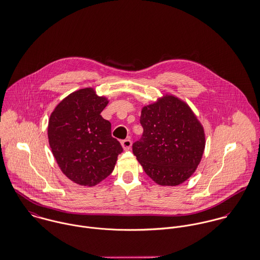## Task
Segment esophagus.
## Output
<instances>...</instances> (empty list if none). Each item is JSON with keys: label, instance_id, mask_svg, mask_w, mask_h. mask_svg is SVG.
Listing matches in <instances>:
<instances>
[{"label": "esophagus", "instance_id": "esophagus-1", "mask_svg": "<svg viewBox=\"0 0 260 260\" xmlns=\"http://www.w3.org/2000/svg\"><path fill=\"white\" fill-rule=\"evenodd\" d=\"M121 144H122V147L124 150H129L131 149V146H132V142L130 139H125V140H122L121 141Z\"/></svg>", "mask_w": 260, "mask_h": 260}]
</instances>
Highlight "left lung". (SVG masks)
<instances>
[{
    "instance_id": "1",
    "label": "left lung",
    "mask_w": 260,
    "mask_h": 260,
    "mask_svg": "<svg viewBox=\"0 0 260 260\" xmlns=\"http://www.w3.org/2000/svg\"><path fill=\"white\" fill-rule=\"evenodd\" d=\"M140 123L143 134L132 148L146 174L162 186L187 180L200 165L206 146L204 127L190 107L166 93L143 106Z\"/></svg>"
}]
</instances>
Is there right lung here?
<instances>
[{"label": "right lung", "instance_id": "right-lung-1", "mask_svg": "<svg viewBox=\"0 0 260 260\" xmlns=\"http://www.w3.org/2000/svg\"><path fill=\"white\" fill-rule=\"evenodd\" d=\"M108 104L107 96L85 87L66 96L50 115L47 135L52 154L62 173L80 185L104 180L123 151L111 135V123L101 116Z\"/></svg>", "mask_w": 260, "mask_h": 260}]
</instances>
